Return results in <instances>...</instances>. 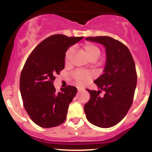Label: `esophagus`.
<instances>
[{
	"mask_svg": "<svg viewBox=\"0 0 152 152\" xmlns=\"http://www.w3.org/2000/svg\"><path fill=\"white\" fill-rule=\"evenodd\" d=\"M82 90H83V89H82V88H78V91H82Z\"/></svg>",
	"mask_w": 152,
	"mask_h": 152,
	"instance_id": "34e87169",
	"label": "esophagus"
}]
</instances>
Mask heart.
Returning a JSON list of instances; mask_svg holds the SVG:
<instances>
[{
  "label": "heart",
  "mask_w": 152,
  "mask_h": 152,
  "mask_svg": "<svg viewBox=\"0 0 152 152\" xmlns=\"http://www.w3.org/2000/svg\"><path fill=\"white\" fill-rule=\"evenodd\" d=\"M83 50H84V53L86 56L88 57V58H90L91 57L94 56L100 55V50L98 48V47L94 46L93 44L88 43L86 44L83 47ZM73 49L72 48H69V50L66 51V62L69 61V58H70L71 53H72ZM74 77L77 82L78 84L83 85L85 83H88L91 78V74L87 72H82V71H77L75 73L74 75Z\"/></svg>",
  "instance_id": "obj_1"
}]
</instances>
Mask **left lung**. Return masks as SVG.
Returning a JSON list of instances; mask_svg holds the SVG:
<instances>
[{"instance_id":"left-lung-1","label":"left lung","mask_w":152,"mask_h":152,"mask_svg":"<svg viewBox=\"0 0 152 152\" xmlns=\"http://www.w3.org/2000/svg\"><path fill=\"white\" fill-rule=\"evenodd\" d=\"M86 41L105 47L106 64L103 74L94 81L98 91L86 89L90 99L84 105L87 120L101 128H109L124 118L133 102L137 83L134 61L129 50L109 36L87 37ZM105 92L104 97L99 94Z\"/></svg>"}]
</instances>
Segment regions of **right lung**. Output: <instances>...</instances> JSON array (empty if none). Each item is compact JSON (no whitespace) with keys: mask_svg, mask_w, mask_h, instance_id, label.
Listing matches in <instances>:
<instances>
[{"mask_svg":"<svg viewBox=\"0 0 152 152\" xmlns=\"http://www.w3.org/2000/svg\"><path fill=\"white\" fill-rule=\"evenodd\" d=\"M83 37L52 35L29 55L20 77L23 106L32 121L43 128L61 124L77 88L67 86L56 93L53 81L65 67L66 52Z\"/></svg>","mask_w":152,"mask_h":152,"instance_id":"add662e5","label":"right lung"}]
</instances>
